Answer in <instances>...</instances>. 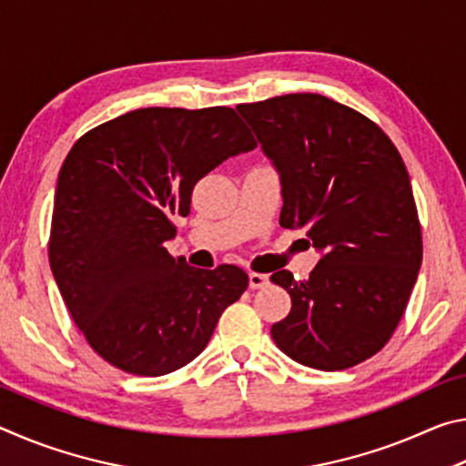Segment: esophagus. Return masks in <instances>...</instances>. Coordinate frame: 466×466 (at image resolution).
<instances>
[{
  "label": "esophagus",
  "mask_w": 466,
  "mask_h": 466,
  "mask_svg": "<svg viewBox=\"0 0 466 466\" xmlns=\"http://www.w3.org/2000/svg\"><path fill=\"white\" fill-rule=\"evenodd\" d=\"M267 283H269V275H265V273H255V271H250V273H248V286H250V289L265 288Z\"/></svg>",
  "instance_id": "34e87169"
}]
</instances>
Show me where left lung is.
Returning a JSON list of instances; mask_svg holds the SVG:
<instances>
[{"mask_svg": "<svg viewBox=\"0 0 466 466\" xmlns=\"http://www.w3.org/2000/svg\"><path fill=\"white\" fill-rule=\"evenodd\" d=\"M278 170L283 228L320 252L310 278L281 269L291 310L271 337L298 364L345 370L372 358L407 309L421 267V228L403 157L358 110L320 94L238 105Z\"/></svg>", "mask_w": 466, "mask_h": 466, "instance_id": "obj_1", "label": "left lung"}]
</instances>
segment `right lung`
Here are the masks:
<instances>
[{
  "mask_svg": "<svg viewBox=\"0 0 466 466\" xmlns=\"http://www.w3.org/2000/svg\"><path fill=\"white\" fill-rule=\"evenodd\" d=\"M257 144L234 108H137L76 141L53 205L49 261L77 329L123 372L162 376L195 360L248 286L240 267L172 258L175 216L197 180Z\"/></svg>",
  "mask_w": 466,
  "mask_h": 466,
  "instance_id": "1",
  "label": "right lung"
}]
</instances>
